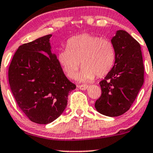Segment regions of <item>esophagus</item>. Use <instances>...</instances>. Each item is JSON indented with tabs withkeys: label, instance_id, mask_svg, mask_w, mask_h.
I'll return each instance as SVG.
<instances>
[{
	"label": "esophagus",
	"instance_id": "esophagus-1",
	"mask_svg": "<svg viewBox=\"0 0 153 153\" xmlns=\"http://www.w3.org/2000/svg\"><path fill=\"white\" fill-rule=\"evenodd\" d=\"M88 87V85H78V88L81 90H85Z\"/></svg>",
	"mask_w": 153,
	"mask_h": 153
}]
</instances>
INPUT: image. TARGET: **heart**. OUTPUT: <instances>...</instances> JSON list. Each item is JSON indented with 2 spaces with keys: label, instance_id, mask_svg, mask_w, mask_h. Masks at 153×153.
<instances>
[{
  "label": "heart",
  "instance_id": "b5f03b06",
  "mask_svg": "<svg viewBox=\"0 0 153 153\" xmlns=\"http://www.w3.org/2000/svg\"><path fill=\"white\" fill-rule=\"evenodd\" d=\"M58 61L69 78H74L81 65L80 81L103 77L112 70L115 61V47L111 41L97 36L83 34L68 40L67 48L58 53Z\"/></svg>",
  "mask_w": 153,
  "mask_h": 153
}]
</instances>
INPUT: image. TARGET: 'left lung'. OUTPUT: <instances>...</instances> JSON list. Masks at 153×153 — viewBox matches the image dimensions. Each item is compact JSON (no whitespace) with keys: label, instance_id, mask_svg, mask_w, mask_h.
Listing matches in <instances>:
<instances>
[{"label":"left lung","instance_id":"8db88e82","mask_svg":"<svg viewBox=\"0 0 153 153\" xmlns=\"http://www.w3.org/2000/svg\"><path fill=\"white\" fill-rule=\"evenodd\" d=\"M111 42L115 64L100 82L102 94L95 108L104 115L117 117L128 111L137 98L144 83V65L140 44L125 30H117Z\"/></svg>","mask_w":153,"mask_h":153}]
</instances>
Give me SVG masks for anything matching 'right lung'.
I'll return each mask as SVG.
<instances>
[{"mask_svg":"<svg viewBox=\"0 0 153 153\" xmlns=\"http://www.w3.org/2000/svg\"><path fill=\"white\" fill-rule=\"evenodd\" d=\"M47 35L20 46L9 68L8 81L16 104L31 121L48 124L61 115L76 85L68 79Z\"/></svg>","mask_w":153,"mask_h":153,"instance_id":"add662e5","label":"right lung"}]
</instances>
